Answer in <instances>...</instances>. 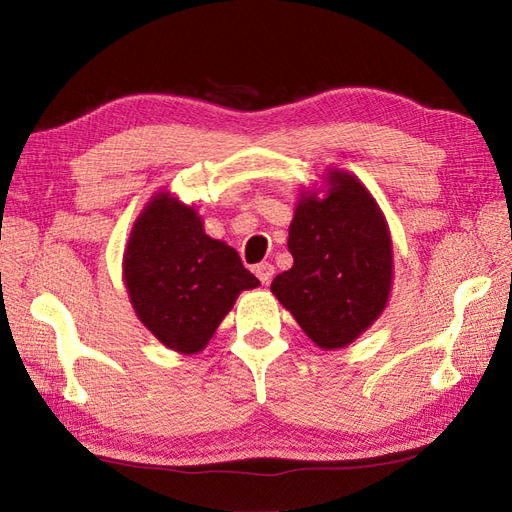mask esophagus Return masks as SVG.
<instances>
[{
	"label": "esophagus",
	"mask_w": 512,
	"mask_h": 512,
	"mask_svg": "<svg viewBox=\"0 0 512 512\" xmlns=\"http://www.w3.org/2000/svg\"><path fill=\"white\" fill-rule=\"evenodd\" d=\"M254 273H256V277H258L262 284H269L273 273H275V267L271 265V262H260V265L254 267Z\"/></svg>",
	"instance_id": "1"
}]
</instances>
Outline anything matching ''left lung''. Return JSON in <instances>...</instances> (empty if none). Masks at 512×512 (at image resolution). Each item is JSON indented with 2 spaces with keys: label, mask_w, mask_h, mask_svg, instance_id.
<instances>
[{
  "label": "left lung",
  "mask_w": 512,
  "mask_h": 512,
  "mask_svg": "<svg viewBox=\"0 0 512 512\" xmlns=\"http://www.w3.org/2000/svg\"><path fill=\"white\" fill-rule=\"evenodd\" d=\"M329 196L303 198L288 232L292 267L271 290L324 350L344 348L374 322L391 290L393 247L359 179L329 175Z\"/></svg>",
  "instance_id": "obj_1"
}]
</instances>
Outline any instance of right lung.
Segmentation results:
<instances>
[{
	"label": "right lung",
	"instance_id": "1",
	"mask_svg": "<svg viewBox=\"0 0 512 512\" xmlns=\"http://www.w3.org/2000/svg\"><path fill=\"white\" fill-rule=\"evenodd\" d=\"M123 277L136 316L177 352L203 350L241 290L260 282L196 211L160 194L132 228Z\"/></svg>",
	"mask_w": 512,
	"mask_h": 512
}]
</instances>
